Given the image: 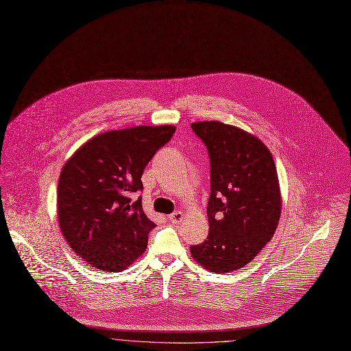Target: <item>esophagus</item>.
I'll return each mask as SVG.
<instances>
[{
	"instance_id": "34e87169",
	"label": "esophagus",
	"mask_w": 351,
	"mask_h": 351,
	"mask_svg": "<svg viewBox=\"0 0 351 351\" xmlns=\"http://www.w3.org/2000/svg\"><path fill=\"white\" fill-rule=\"evenodd\" d=\"M183 212H180V210H176V212H173L172 215H169L168 216V219L172 221V223H180L182 220H183Z\"/></svg>"
}]
</instances>
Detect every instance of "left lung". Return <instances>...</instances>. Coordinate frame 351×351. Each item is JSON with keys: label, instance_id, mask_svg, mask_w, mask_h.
Listing matches in <instances>:
<instances>
[{"label": "left lung", "instance_id": "8db88e82", "mask_svg": "<svg viewBox=\"0 0 351 351\" xmlns=\"http://www.w3.org/2000/svg\"><path fill=\"white\" fill-rule=\"evenodd\" d=\"M193 131L210 158L209 232L190 247L204 269L224 274L247 266L271 240L281 216V191L270 150L255 135L219 121Z\"/></svg>", "mask_w": 351, "mask_h": 351}]
</instances>
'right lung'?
I'll return each instance as SVG.
<instances>
[{"label": "right lung", "mask_w": 351, "mask_h": 351, "mask_svg": "<svg viewBox=\"0 0 351 351\" xmlns=\"http://www.w3.org/2000/svg\"><path fill=\"white\" fill-rule=\"evenodd\" d=\"M173 125H141L99 134L63 165L58 183V220L70 248L97 270L120 273L147 248L156 227L142 208V175Z\"/></svg>", "instance_id": "add662e5"}]
</instances>
